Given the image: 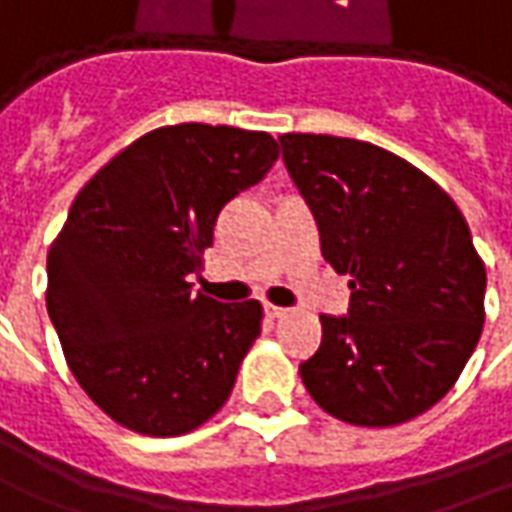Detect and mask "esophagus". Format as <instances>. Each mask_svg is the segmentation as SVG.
<instances>
[{
	"instance_id": "34e87169",
	"label": "esophagus",
	"mask_w": 512,
	"mask_h": 512,
	"mask_svg": "<svg viewBox=\"0 0 512 512\" xmlns=\"http://www.w3.org/2000/svg\"><path fill=\"white\" fill-rule=\"evenodd\" d=\"M266 316H268V318H285V316H288V307L266 305Z\"/></svg>"
}]
</instances>
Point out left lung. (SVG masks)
<instances>
[{"instance_id":"8db88e82","label":"left lung","mask_w":512,"mask_h":512,"mask_svg":"<svg viewBox=\"0 0 512 512\" xmlns=\"http://www.w3.org/2000/svg\"><path fill=\"white\" fill-rule=\"evenodd\" d=\"M285 169L313 210L321 252L349 274V316H321L299 366L316 405L393 427L441 402L485 324V263L452 196L388 149L288 132Z\"/></svg>"}]
</instances>
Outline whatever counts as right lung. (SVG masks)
Returning <instances> with one entry per match:
<instances>
[{
  "mask_svg": "<svg viewBox=\"0 0 512 512\" xmlns=\"http://www.w3.org/2000/svg\"><path fill=\"white\" fill-rule=\"evenodd\" d=\"M280 157L268 132L174 124L85 182L46 257V310L74 380L116 424L169 438L230 399L263 305L194 293L232 196Z\"/></svg>",
  "mask_w": 512,
  "mask_h": 512,
  "instance_id": "obj_1",
  "label": "right lung"
}]
</instances>
